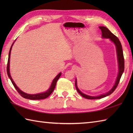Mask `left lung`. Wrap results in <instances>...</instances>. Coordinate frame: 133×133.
<instances>
[{"mask_svg": "<svg viewBox=\"0 0 133 133\" xmlns=\"http://www.w3.org/2000/svg\"><path fill=\"white\" fill-rule=\"evenodd\" d=\"M99 29L101 30L102 34V37L104 38H109L112 42H114V44L116 46L117 49V56H118V64H119V73H118V77L117 78L116 82H115L114 86L106 94H104L103 95H101L99 96H97V97H92V96L87 95L86 94H83L82 92L79 90L78 89L77 85V81H75V87L77 89V91L79 93L80 95H81L83 98H85L86 99H101L108 96L110 94H111L116 89L118 84L120 81V79L122 77V75L124 71V69H125V61H124V56L123 54V50L122 44H121V42L116 36L114 35L110 31L106 28V27H99Z\"/></svg>", "mask_w": 133, "mask_h": 133, "instance_id": "left-lung-1", "label": "left lung"}]
</instances>
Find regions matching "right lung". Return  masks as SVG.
I'll return each instance as SVG.
<instances>
[{"label": "right lung", "instance_id": "add662e5", "mask_svg": "<svg viewBox=\"0 0 133 133\" xmlns=\"http://www.w3.org/2000/svg\"><path fill=\"white\" fill-rule=\"evenodd\" d=\"M13 45V43L11 46L10 51H9V55H8V62H7V74L8 77L10 78V80L12 82V84L14 85V87H15V89L16 90V91L19 92V94L21 95L22 97H23L24 98L26 99H29L31 100H39V99H43L47 98L48 97L51 95V94L53 92L54 90L55 87L56 86V82H57L58 80L59 79V78H60L61 75V72L59 73V74L56 76L54 79L53 80L51 85V87H50V89L47 90L46 92H43V93H40V94H26L23 91H22L21 90H20L18 87L16 86L15 83L14 82V81L12 80V78H11V75H10V54H11V49H12V46Z\"/></svg>", "mask_w": 133, "mask_h": 133}]
</instances>
